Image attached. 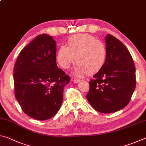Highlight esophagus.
Returning <instances> with one entry per match:
<instances>
[{
	"mask_svg": "<svg viewBox=\"0 0 146 146\" xmlns=\"http://www.w3.org/2000/svg\"><path fill=\"white\" fill-rule=\"evenodd\" d=\"M73 81L74 83L76 84V83L80 82L81 80H80V79H78V78H73Z\"/></svg>",
	"mask_w": 146,
	"mask_h": 146,
	"instance_id": "34e87169",
	"label": "esophagus"
}]
</instances>
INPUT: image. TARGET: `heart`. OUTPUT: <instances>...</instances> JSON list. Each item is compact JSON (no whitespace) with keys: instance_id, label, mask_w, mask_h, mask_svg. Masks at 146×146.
Here are the masks:
<instances>
[{"instance_id":"b5f03b06","label":"heart","mask_w":146,"mask_h":146,"mask_svg":"<svg viewBox=\"0 0 146 146\" xmlns=\"http://www.w3.org/2000/svg\"><path fill=\"white\" fill-rule=\"evenodd\" d=\"M105 44L88 34H79L68 40V47L62 46L56 53V60L62 68L68 69L75 58L77 66L75 73L81 75H95L102 70L107 59Z\"/></svg>"}]
</instances>
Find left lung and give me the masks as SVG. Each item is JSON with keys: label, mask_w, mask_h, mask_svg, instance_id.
<instances>
[{"label": "left lung", "mask_w": 146, "mask_h": 146, "mask_svg": "<svg viewBox=\"0 0 146 146\" xmlns=\"http://www.w3.org/2000/svg\"><path fill=\"white\" fill-rule=\"evenodd\" d=\"M106 64L90 80L86 97L97 111L110 113L129 104L135 90L136 75L133 58L126 47L110 34L106 36Z\"/></svg>", "instance_id": "left-lung-1"}]
</instances>
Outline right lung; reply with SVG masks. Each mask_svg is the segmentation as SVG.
<instances>
[{"instance_id": "right-lung-1", "label": "right lung", "mask_w": 146, "mask_h": 146, "mask_svg": "<svg viewBox=\"0 0 146 146\" xmlns=\"http://www.w3.org/2000/svg\"><path fill=\"white\" fill-rule=\"evenodd\" d=\"M56 42L39 35L21 51L14 66L15 96L23 111L36 120L55 116L70 77L58 68Z\"/></svg>"}]
</instances>
